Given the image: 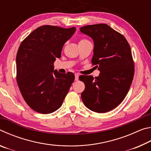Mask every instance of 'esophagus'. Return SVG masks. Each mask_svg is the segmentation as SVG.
Returning <instances> with one entry per match:
<instances>
[{"instance_id":"34e87169","label":"esophagus","mask_w":151,"mask_h":151,"mask_svg":"<svg viewBox=\"0 0 151 151\" xmlns=\"http://www.w3.org/2000/svg\"><path fill=\"white\" fill-rule=\"evenodd\" d=\"M75 81H78V78H79V75H78V74H75Z\"/></svg>"}]
</instances>
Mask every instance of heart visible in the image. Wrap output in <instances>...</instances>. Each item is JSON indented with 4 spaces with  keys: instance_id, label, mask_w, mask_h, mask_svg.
Returning a JSON list of instances; mask_svg holds the SVG:
<instances>
[{
    "instance_id": "1",
    "label": "heart",
    "mask_w": 151,
    "mask_h": 151,
    "mask_svg": "<svg viewBox=\"0 0 151 151\" xmlns=\"http://www.w3.org/2000/svg\"><path fill=\"white\" fill-rule=\"evenodd\" d=\"M83 40H81V41H83Z\"/></svg>"
}]
</instances>
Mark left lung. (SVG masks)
Returning a JSON list of instances; mask_svg holds the SVG:
<instances>
[{
  "label": "left lung",
  "mask_w": 151,
  "mask_h": 151,
  "mask_svg": "<svg viewBox=\"0 0 151 151\" xmlns=\"http://www.w3.org/2000/svg\"><path fill=\"white\" fill-rule=\"evenodd\" d=\"M80 31L94 42L92 63L100 71L99 76H83L85 85L81 98L92 111L103 113L119 105L131 87L134 63L127 40L106 24L87 25Z\"/></svg>",
  "instance_id": "obj_1"
}]
</instances>
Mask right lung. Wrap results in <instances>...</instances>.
Here are the masks:
<instances>
[{"instance_id":"right-lung-1","label":"right lung","mask_w":151,"mask_h":151,"mask_svg":"<svg viewBox=\"0 0 151 151\" xmlns=\"http://www.w3.org/2000/svg\"><path fill=\"white\" fill-rule=\"evenodd\" d=\"M75 31V27L44 25L20 44L16 58L17 81L24 101L35 111L49 114L62 105L75 75L58 73L53 63Z\"/></svg>"}]
</instances>
